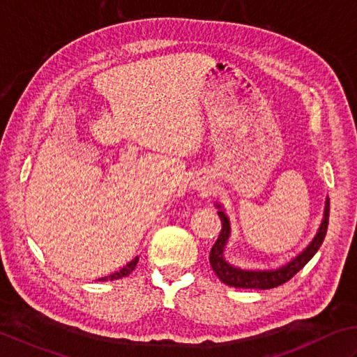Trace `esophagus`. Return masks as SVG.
<instances>
[{
	"label": "esophagus",
	"mask_w": 357,
	"mask_h": 357,
	"mask_svg": "<svg viewBox=\"0 0 357 357\" xmlns=\"http://www.w3.org/2000/svg\"><path fill=\"white\" fill-rule=\"evenodd\" d=\"M192 188L197 189V191H208V189H209V183H208V180L197 177V178H195V180L192 181Z\"/></svg>",
	"instance_id": "esophagus-1"
}]
</instances>
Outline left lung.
Returning <instances> with one entry per match:
<instances>
[{
    "mask_svg": "<svg viewBox=\"0 0 357 357\" xmlns=\"http://www.w3.org/2000/svg\"><path fill=\"white\" fill-rule=\"evenodd\" d=\"M215 208L219 209V214L222 220V231L220 236L217 238L213 248L209 252V264L213 266L217 278L228 287L236 288H254V289H270L282 285V283L288 282L294 274L299 273L302 268L308 264L312 256L321 248V245L325 238L326 229H328V219H330V199H325V208H324V217L322 222L319 225V229L316 236L312 237L307 248L301 251L297 256L291 260L285 261L283 265L275 268H242L238 265L231 264L229 260L225 257V251H227V245L231 237V222L227 214V211L220 205L215 203Z\"/></svg>",
    "mask_w": 357,
    "mask_h": 357,
    "instance_id": "obj_1",
    "label": "left lung"
}]
</instances>
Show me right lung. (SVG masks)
I'll list each match as a JSON object with an SVG mask.
<instances>
[{
    "mask_svg": "<svg viewBox=\"0 0 357 357\" xmlns=\"http://www.w3.org/2000/svg\"><path fill=\"white\" fill-rule=\"evenodd\" d=\"M137 264H138V257L130 260L129 264H126L125 266H123L120 271L114 273V274H111V275H106V278H101V279H98V280H100V282H106V280H117V279H121V278H126V275H129L130 273L134 271V268L137 266Z\"/></svg>",
    "mask_w": 357,
    "mask_h": 357,
    "instance_id": "add662e5",
    "label": "right lung"
}]
</instances>
